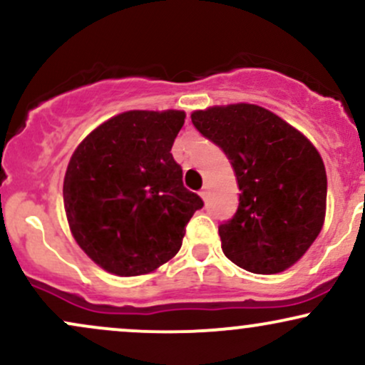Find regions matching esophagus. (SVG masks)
Wrapping results in <instances>:
<instances>
[{"instance_id":"esophagus-1","label":"esophagus","mask_w":365,"mask_h":365,"mask_svg":"<svg viewBox=\"0 0 365 365\" xmlns=\"http://www.w3.org/2000/svg\"><path fill=\"white\" fill-rule=\"evenodd\" d=\"M199 195H200V197H202V199H204V200H206V199H207V195H209V190H207V187H202V190H200V192H199Z\"/></svg>"}]
</instances>
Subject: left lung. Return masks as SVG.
<instances>
[{
	"label": "left lung",
	"mask_w": 365,
	"mask_h": 365,
	"mask_svg": "<svg viewBox=\"0 0 365 365\" xmlns=\"http://www.w3.org/2000/svg\"><path fill=\"white\" fill-rule=\"evenodd\" d=\"M192 123L223 149L240 188L235 216L220 225L226 257L257 274L293 266L324 223L328 180L317 149L255 104L194 111Z\"/></svg>",
	"instance_id": "1"
}]
</instances>
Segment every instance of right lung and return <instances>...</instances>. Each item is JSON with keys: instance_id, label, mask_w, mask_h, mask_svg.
Masks as SVG:
<instances>
[{"instance_id": "1", "label": "right lung", "mask_w": 365, "mask_h": 365, "mask_svg": "<svg viewBox=\"0 0 365 365\" xmlns=\"http://www.w3.org/2000/svg\"><path fill=\"white\" fill-rule=\"evenodd\" d=\"M183 123L177 110L125 111L92 130L70 158L66 220L81 249L108 273L148 274L168 262L204 206L183 187L171 154Z\"/></svg>"}]
</instances>
